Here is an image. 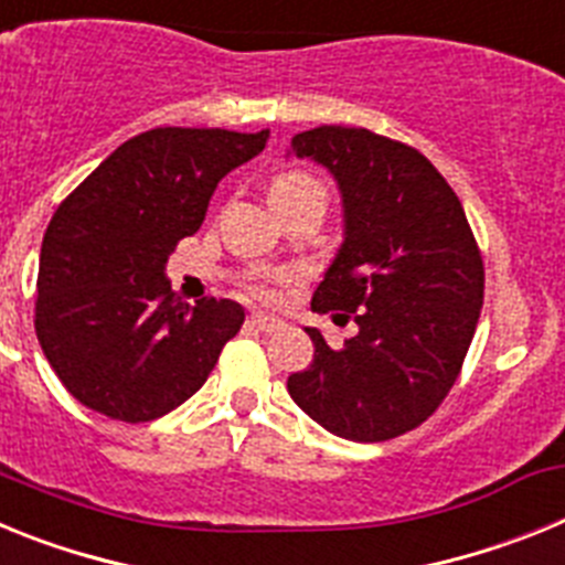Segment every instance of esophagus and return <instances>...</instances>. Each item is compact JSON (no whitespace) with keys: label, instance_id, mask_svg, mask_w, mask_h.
Listing matches in <instances>:
<instances>
[{"label":"esophagus","instance_id":"obj_1","mask_svg":"<svg viewBox=\"0 0 565 565\" xmlns=\"http://www.w3.org/2000/svg\"><path fill=\"white\" fill-rule=\"evenodd\" d=\"M248 326L257 328V331L274 333V331H279V328L286 326V322H282L279 317H268V313H252V317H248Z\"/></svg>","mask_w":565,"mask_h":565}]
</instances>
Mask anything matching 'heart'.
<instances>
[{"instance_id": "b5f03b06", "label": "heart", "mask_w": 565, "mask_h": 565, "mask_svg": "<svg viewBox=\"0 0 565 565\" xmlns=\"http://www.w3.org/2000/svg\"><path fill=\"white\" fill-rule=\"evenodd\" d=\"M268 198H271V206H288V203L311 201L326 209L328 192L326 186L308 172H299V169H286L271 178V186H268ZM294 282V271H259L248 279L246 291L257 299H266L274 302L279 299L282 288Z\"/></svg>"}]
</instances>
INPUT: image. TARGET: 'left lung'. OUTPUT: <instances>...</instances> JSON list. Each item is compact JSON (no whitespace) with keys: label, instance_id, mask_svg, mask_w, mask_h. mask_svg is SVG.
<instances>
[{"label":"left lung","instance_id":"1","mask_svg":"<svg viewBox=\"0 0 565 565\" xmlns=\"http://www.w3.org/2000/svg\"><path fill=\"white\" fill-rule=\"evenodd\" d=\"M297 158L331 169L344 243L311 308L359 326L342 348L308 328L313 362L288 393L328 433L387 441L452 391L483 306V259L458 194L418 149L362 127H313Z\"/></svg>","mask_w":565,"mask_h":565}]
</instances>
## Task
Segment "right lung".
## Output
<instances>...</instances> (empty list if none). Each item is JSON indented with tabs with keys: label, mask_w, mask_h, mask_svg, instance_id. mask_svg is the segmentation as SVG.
<instances>
[{
	"label": "right lung",
	"mask_w": 565,
	"mask_h": 565,
	"mask_svg": "<svg viewBox=\"0 0 565 565\" xmlns=\"http://www.w3.org/2000/svg\"><path fill=\"white\" fill-rule=\"evenodd\" d=\"M266 141L268 129H149L58 203L33 322L50 367L84 407L141 424L201 391L246 313L232 299L189 306L163 266L201 228L221 178Z\"/></svg>",
	"instance_id": "add662e5"
}]
</instances>
